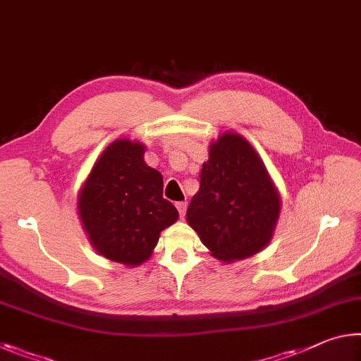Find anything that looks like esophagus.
Returning a JSON list of instances; mask_svg holds the SVG:
<instances>
[{
    "label": "esophagus",
    "mask_w": 361,
    "mask_h": 361,
    "mask_svg": "<svg viewBox=\"0 0 361 361\" xmlns=\"http://www.w3.org/2000/svg\"><path fill=\"white\" fill-rule=\"evenodd\" d=\"M186 207H188V202H176V209H178V214H180V219H183L186 214Z\"/></svg>",
    "instance_id": "34e87169"
}]
</instances>
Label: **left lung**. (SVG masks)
Returning a JSON list of instances; mask_svg holds the SVG:
<instances>
[{"label":"left lung","instance_id":"1","mask_svg":"<svg viewBox=\"0 0 361 361\" xmlns=\"http://www.w3.org/2000/svg\"><path fill=\"white\" fill-rule=\"evenodd\" d=\"M279 196L265 165L243 136L223 133L210 145L186 220L223 262L247 259L270 243Z\"/></svg>","mask_w":361,"mask_h":361}]
</instances>
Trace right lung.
Listing matches in <instances>:
<instances>
[{"instance_id": "1", "label": "right lung", "mask_w": 361, "mask_h": 361, "mask_svg": "<svg viewBox=\"0 0 361 361\" xmlns=\"http://www.w3.org/2000/svg\"><path fill=\"white\" fill-rule=\"evenodd\" d=\"M145 146L118 140L107 146L78 197L80 219L101 255L123 265L149 259L160 231L178 219L164 199L162 175L147 167Z\"/></svg>"}]
</instances>
